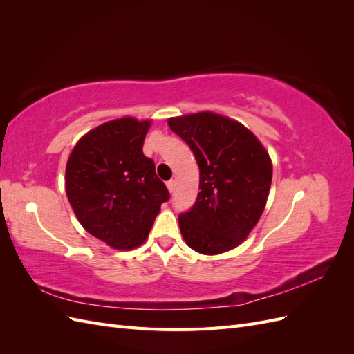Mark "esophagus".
<instances>
[{"mask_svg": "<svg viewBox=\"0 0 354 354\" xmlns=\"http://www.w3.org/2000/svg\"><path fill=\"white\" fill-rule=\"evenodd\" d=\"M167 187H168V190H169V194H173L174 187H176V181H174V180H168V181H167Z\"/></svg>", "mask_w": 354, "mask_h": 354, "instance_id": "esophagus-1", "label": "esophagus"}]
</instances>
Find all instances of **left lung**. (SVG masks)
Instances as JSON below:
<instances>
[{"label":"left lung","instance_id":"left-lung-1","mask_svg":"<svg viewBox=\"0 0 354 354\" xmlns=\"http://www.w3.org/2000/svg\"><path fill=\"white\" fill-rule=\"evenodd\" d=\"M199 167L196 202L178 216L192 250L205 255L230 251L259 223L272 185V160L248 128L227 116L199 112L169 118Z\"/></svg>","mask_w":354,"mask_h":354}]
</instances>
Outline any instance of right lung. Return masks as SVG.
I'll list each match as a JSON object with an SVG mask.
<instances>
[{"label":"right lung","mask_w":354,"mask_h":354,"mask_svg":"<svg viewBox=\"0 0 354 354\" xmlns=\"http://www.w3.org/2000/svg\"><path fill=\"white\" fill-rule=\"evenodd\" d=\"M151 121L120 118L80 138L66 164V195L94 238L116 250L142 245L169 199L155 164L143 155Z\"/></svg>","instance_id":"add662e5"}]
</instances>
